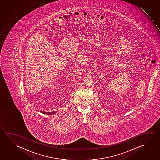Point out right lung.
<instances>
[{"label":"right lung","mask_w":160,"mask_h":160,"mask_svg":"<svg viewBox=\"0 0 160 160\" xmlns=\"http://www.w3.org/2000/svg\"><path fill=\"white\" fill-rule=\"evenodd\" d=\"M39 112H41V113H42V114H46V115H52V114H54L56 113L55 112H43V111H41V110H39Z\"/></svg>","instance_id":"1"}]
</instances>
